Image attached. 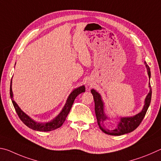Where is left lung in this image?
I'll return each instance as SVG.
<instances>
[{
	"label": "left lung",
	"instance_id": "obj_1",
	"mask_svg": "<svg viewBox=\"0 0 161 161\" xmlns=\"http://www.w3.org/2000/svg\"><path fill=\"white\" fill-rule=\"evenodd\" d=\"M147 69V72L148 74L149 78H151V71L150 68L146 64V62H144ZM149 91L148 94L146 96L145 99L144 106L142 109V110L139 114H137L134 116L128 117H121L120 122L118 123L116 129L109 130V129H105L104 126V122L108 119L105 114V112L104 111V103L103 102L102 97L94 89L91 90V93L93 95V99L95 101V115H96L97 124L99 126L100 129L102 130L104 133L109 135H112V136H121V135L130 133V132L135 130L138 126H139L141 122H142L143 118H144L146 112L148 110V108L150 105L151 100V95L152 91L151 84L149 83Z\"/></svg>",
	"mask_w": 161,
	"mask_h": 161
}]
</instances>
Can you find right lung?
Returning <instances> with one entry per match:
<instances>
[{"instance_id": "obj_1", "label": "right lung", "mask_w": 161, "mask_h": 161, "mask_svg": "<svg viewBox=\"0 0 161 161\" xmlns=\"http://www.w3.org/2000/svg\"><path fill=\"white\" fill-rule=\"evenodd\" d=\"M85 91H86V88L84 86H82L79 87L78 88H75V90H73V91L71 92V93L69 95V96L68 97L66 103L65 104L64 108L62 109L61 112L58 114V116L56 117L55 119L50 121V122H45V123L36 122L35 121H34L32 119H31L27 114H25L23 111H22V109L19 108L18 104L13 100V94L12 91V79H11V82H10V95L17 114H18L19 118L21 119L22 122H23L25 125L28 126L29 128L35 131H50L52 130H55V129L61 127L62 125L64 124V122H65V120H66V118L69 113L70 109L72 108V105L75 99V97H77L79 94L85 92Z\"/></svg>"}]
</instances>
